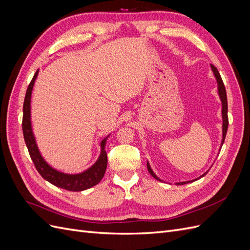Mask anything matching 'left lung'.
<instances>
[{
  "label": "left lung",
  "instance_id": "left-lung-1",
  "mask_svg": "<svg viewBox=\"0 0 250 250\" xmlns=\"http://www.w3.org/2000/svg\"><path fill=\"white\" fill-rule=\"evenodd\" d=\"M211 66V70H213L214 72V75L215 77L217 79V82H218V93H219V96H220V99H221V102H222V118H223V125H222V132H223V137H222V143L221 145H223L224 143V140H225V137H226V132H228V128H229V117H228V97H226V90H225V86H224V83L222 81V78L220 76V74H219L217 67L213 64H210ZM147 169L149 171V173L152 175L155 179L157 180H161L160 178H158L155 174L153 173L152 169H151L149 163H147ZM208 172H206L204 174H202V175L199 178L203 177L204 175H206ZM194 180H197V179H194ZM192 180V181H194ZM192 181H184V183H177V185H185V184H188V183H192Z\"/></svg>",
  "mask_w": 250,
  "mask_h": 250
}]
</instances>
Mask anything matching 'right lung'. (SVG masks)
I'll return each instance as SVG.
<instances>
[{
	"label": "right lung",
	"instance_id": "add662e5",
	"mask_svg": "<svg viewBox=\"0 0 250 250\" xmlns=\"http://www.w3.org/2000/svg\"><path fill=\"white\" fill-rule=\"evenodd\" d=\"M37 74H39V71H36L31 82L29 83L24 100V106H22L21 126L29 154L31 156V160L35 166V168L39 171L42 177L48 180L52 185L64 188V190L74 192L87 190V188L100 183V180L103 178L105 174V170H106L107 154L106 151L104 150L106 139H104L101 142V154L99 158H98V161L95 163V165L92 166L88 170L80 174H73V175H71V174H64L51 168L50 166L44 162L42 156L40 153L39 148L36 146L31 128V120H30V101H31V93L35 79L37 77Z\"/></svg>",
	"mask_w": 250,
	"mask_h": 250
}]
</instances>
